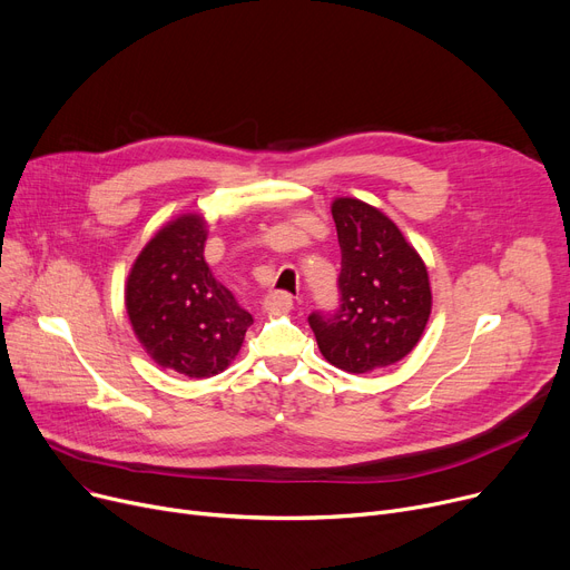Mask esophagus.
<instances>
[{
	"instance_id": "1",
	"label": "esophagus",
	"mask_w": 570,
	"mask_h": 570,
	"mask_svg": "<svg viewBox=\"0 0 570 570\" xmlns=\"http://www.w3.org/2000/svg\"><path fill=\"white\" fill-rule=\"evenodd\" d=\"M292 306H294V301H292V294H287V292H272L264 298V311L274 313V315L289 313Z\"/></svg>"
}]
</instances>
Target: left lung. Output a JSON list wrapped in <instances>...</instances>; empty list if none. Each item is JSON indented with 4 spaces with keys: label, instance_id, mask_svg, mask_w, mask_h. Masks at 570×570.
<instances>
[{
    "label": "left lung",
    "instance_id": "left-lung-1",
    "mask_svg": "<svg viewBox=\"0 0 570 570\" xmlns=\"http://www.w3.org/2000/svg\"><path fill=\"white\" fill-rule=\"evenodd\" d=\"M341 244V306L308 324L322 356L345 373H371L405 358L428 324V269L403 232L354 197L331 205Z\"/></svg>",
    "mask_w": 570,
    "mask_h": 570
}]
</instances>
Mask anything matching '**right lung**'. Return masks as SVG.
<instances>
[{
    "label": "right lung",
    "instance_id": "1",
    "mask_svg": "<svg viewBox=\"0 0 570 570\" xmlns=\"http://www.w3.org/2000/svg\"><path fill=\"white\" fill-rule=\"evenodd\" d=\"M207 223L184 214L156 232L126 281V313L147 354L186 377L223 373L253 324L205 262Z\"/></svg>",
    "mask_w": 570,
    "mask_h": 570
}]
</instances>
